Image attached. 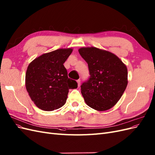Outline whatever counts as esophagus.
Returning <instances> with one entry per match:
<instances>
[{
  "label": "esophagus",
  "mask_w": 155,
  "mask_h": 155,
  "mask_svg": "<svg viewBox=\"0 0 155 155\" xmlns=\"http://www.w3.org/2000/svg\"><path fill=\"white\" fill-rule=\"evenodd\" d=\"M77 83H78V87L80 86V79H78V80H77Z\"/></svg>",
  "instance_id": "34e87169"
}]
</instances>
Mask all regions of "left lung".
Here are the masks:
<instances>
[{
	"instance_id": "1",
	"label": "left lung",
	"mask_w": 155,
	"mask_h": 155,
	"mask_svg": "<svg viewBox=\"0 0 155 155\" xmlns=\"http://www.w3.org/2000/svg\"><path fill=\"white\" fill-rule=\"evenodd\" d=\"M90 77L81 85L87 105L98 111L110 109L119 101L127 85V68L116 55L96 47L81 48Z\"/></svg>"
}]
</instances>
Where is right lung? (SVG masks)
<instances>
[{
    "mask_svg": "<svg viewBox=\"0 0 155 155\" xmlns=\"http://www.w3.org/2000/svg\"><path fill=\"white\" fill-rule=\"evenodd\" d=\"M72 51V48H61L44 54L28 67L26 88L39 109L51 111L61 107L66 103L69 89L78 87L77 82L68 78L63 65Z\"/></svg>",
    "mask_w": 155,
    "mask_h": 155,
    "instance_id": "1",
    "label": "right lung"
}]
</instances>
